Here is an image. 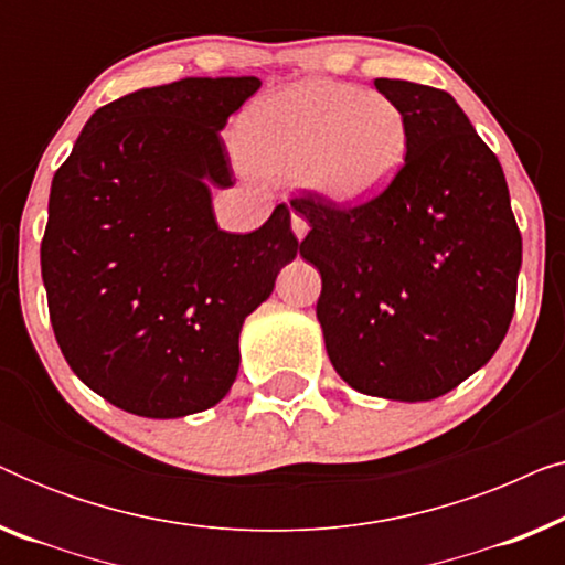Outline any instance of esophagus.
Here are the masks:
<instances>
[{
	"instance_id": "1",
	"label": "esophagus",
	"mask_w": 565,
	"mask_h": 565,
	"mask_svg": "<svg viewBox=\"0 0 565 565\" xmlns=\"http://www.w3.org/2000/svg\"><path fill=\"white\" fill-rule=\"evenodd\" d=\"M290 226H292V234H296L298 242H303L306 234H308V221L303 218V215L292 211V215H290Z\"/></svg>"
}]
</instances>
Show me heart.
Returning <instances> with one entry per match:
<instances>
[{
  "label": "heart",
  "instance_id": "heart-1",
  "mask_svg": "<svg viewBox=\"0 0 565 565\" xmlns=\"http://www.w3.org/2000/svg\"><path fill=\"white\" fill-rule=\"evenodd\" d=\"M236 149L254 172L298 177L339 207L381 198L408 153V122L381 92L308 82L254 103L236 126Z\"/></svg>",
  "mask_w": 565,
  "mask_h": 565
}]
</instances>
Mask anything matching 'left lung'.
Wrapping results in <instances>:
<instances>
[{"label": "left lung", "mask_w": 565, "mask_h": 565, "mask_svg": "<svg viewBox=\"0 0 565 565\" xmlns=\"http://www.w3.org/2000/svg\"><path fill=\"white\" fill-rule=\"evenodd\" d=\"M406 115L396 182L358 207L292 200L300 257L321 273L316 303L339 377L365 396L431 401L499 350L514 316L522 236L499 159L443 89L375 79Z\"/></svg>", "instance_id": "1"}]
</instances>
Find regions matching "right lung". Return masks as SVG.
I'll return each instance as SVG.
<instances>
[{
  "mask_svg": "<svg viewBox=\"0 0 565 565\" xmlns=\"http://www.w3.org/2000/svg\"><path fill=\"white\" fill-rule=\"evenodd\" d=\"M257 76H184L99 107L53 174L41 273L76 377L122 412H205L238 373L244 319L296 259L290 211L252 234L215 223L234 184L221 130Z\"/></svg>",
  "mask_w": 565,
  "mask_h": 565,
  "instance_id": "obj_1",
  "label": "right lung"
}]
</instances>
